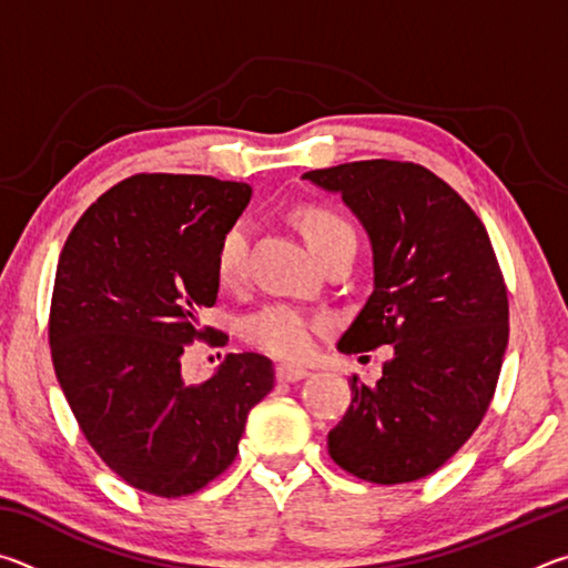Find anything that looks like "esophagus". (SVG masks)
Instances as JSON below:
<instances>
[{"label":"esophagus","mask_w":568,"mask_h":568,"mask_svg":"<svg viewBox=\"0 0 568 568\" xmlns=\"http://www.w3.org/2000/svg\"><path fill=\"white\" fill-rule=\"evenodd\" d=\"M275 376H277V381H283V383H295V381H303V378L311 376V371L303 368V365L281 363V365H277Z\"/></svg>","instance_id":"1"}]
</instances>
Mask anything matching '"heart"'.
Masks as SVG:
<instances>
[{"mask_svg":"<svg viewBox=\"0 0 568 568\" xmlns=\"http://www.w3.org/2000/svg\"><path fill=\"white\" fill-rule=\"evenodd\" d=\"M297 220H301L303 235L315 255L325 253V250L343 237H355L351 225L328 207H303ZM247 250L250 223L247 220H235L233 225L225 227V233L220 235L215 247V275L220 283H240V277L245 275L247 267ZM325 321L318 318V315H311L287 303H273L243 318L240 333L255 348L273 353L277 358L301 361L313 353L315 335H318Z\"/></svg>","mask_w":568,"mask_h":568,"instance_id":"obj_1","label":"heart"}]
</instances>
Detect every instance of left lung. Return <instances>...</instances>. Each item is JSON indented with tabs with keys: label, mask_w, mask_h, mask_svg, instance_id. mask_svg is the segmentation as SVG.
<instances>
[{
	"label": "left lung",
	"mask_w": 568,
	"mask_h": 568,
	"mask_svg": "<svg viewBox=\"0 0 568 568\" xmlns=\"http://www.w3.org/2000/svg\"><path fill=\"white\" fill-rule=\"evenodd\" d=\"M303 180L338 192L373 247V293L338 351L393 345L376 386L351 378L328 454L371 484H410L444 466L491 406L508 345L501 267L466 200L416 162H345Z\"/></svg>",
	"instance_id": "1"
}]
</instances>
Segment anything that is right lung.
<instances>
[{"label":"right lung","mask_w":568,"mask_h":568,"mask_svg":"<svg viewBox=\"0 0 568 568\" xmlns=\"http://www.w3.org/2000/svg\"><path fill=\"white\" fill-rule=\"evenodd\" d=\"M250 185L207 175H132L77 220L50 307L57 381L98 456L132 488L195 494L233 464L250 408L273 390L265 355L227 353L203 383L182 378L217 301L215 247Z\"/></svg>","instance_id":"right-lung-1"}]
</instances>
